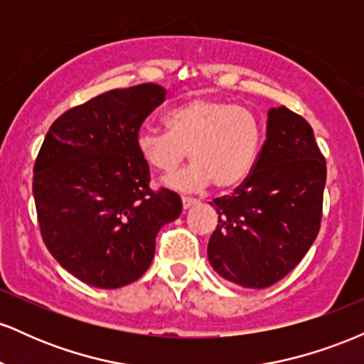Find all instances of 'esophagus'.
Masks as SVG:
<instances>
[{"mask_svg":"<svg viewBox=\"0 0 364 364\" xmlns=\"http://www.w3.org/2000/svg\"><path fill=\"white\" fill-rule=\"evenodd\" d=\"M181 203H183V208H190L191 205H195L196 203V198H191V196H181Z\"/></svg>","mask_w":364,"mask_h":364,"instance_id":"esophagus-1","label":"esophagus"}]
</instances>
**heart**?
<instances>
[{
    "instance_id": "1",
    "label": "heart",
    "mask_w": 364,
    "mask_h": 364,
    "mask_svg": "<svg viewBox=\"0 0 364 364\" xmlns=\"http://www.w3.org/2000/svg\"><path fill=\"white\" fill-rule=\"evenodd\" d=\"M168 129H141L136 149L150 168L173 173L188 157L193 164L166 178L178 190H200L214 183L228 190L252 174L265 128L246 106L212 97H195L166 114Z\"/></svg>"
}]
</instances>
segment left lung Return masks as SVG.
<instances>
[{
	"mask_svg": "<svg viewBox=\"0 0 364 364\" xmlns=\"http://www.w3.org/2000/svg\"><path fill=\"white\" fill-rule=\"evenodd\" d=\"M325 179L310 123L286 106L272 107L252 174L210 202L219 214L207 248L215 272L253 289L286 277L320 231Z\"/></svg>",
	"mask_w": 364,
	"mask_h": 364,
	"instance_id": "8db88e82",
	"label": "left lung"
}]
</instances>
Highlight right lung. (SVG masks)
I'll return each instance as SVG.
<instances>
[{"label":"right lung","instance_id":"right-lung-1","mask_svg":"<svg viewBox=\"0 0 364 364\" xmlns=\"http://www.w3.org/2000/svg\"><path fill=\"white\" fill-rule=\"evenodd\" d=\"M156 83L114 89L75 106L49 128L34 164L41 236L63 269L102 289L135 282L156 253L159 229L181 198L150 188L136 149L147 116L164 102Z\"/></svg>","mask_w":364,"mask_h":364}]
</instances>
